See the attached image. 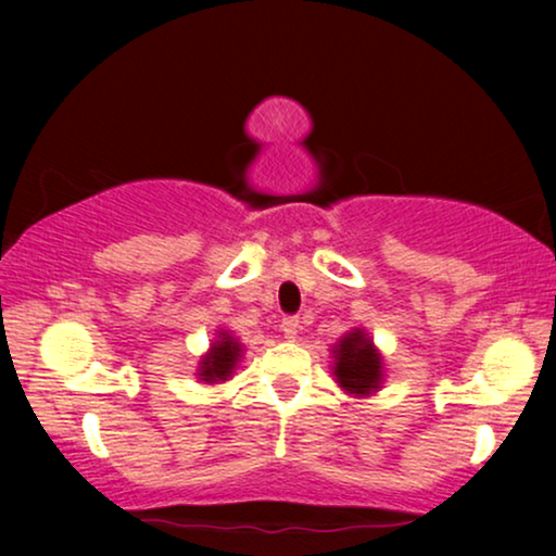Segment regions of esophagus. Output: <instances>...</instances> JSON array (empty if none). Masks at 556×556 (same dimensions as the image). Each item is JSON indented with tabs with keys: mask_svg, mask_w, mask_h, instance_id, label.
<instances>
[{
	"mask_svg": "<svg viewBox=\"0 0 556 556\" xmlns=\"http://www.w3.org/2000/svg\"><path fill=\"white\" fill-rule=\"evenodd\" d=\"M299 329H301V321L295 316H286L283 321H280V331H283V337L288 341H295V337H299Z\"/></svg>",
	"mask_w": 556,
	"mask_h": 556,
	"instance_id": "esophagus-1",
	"label": "esophagus"
}]
</instances>
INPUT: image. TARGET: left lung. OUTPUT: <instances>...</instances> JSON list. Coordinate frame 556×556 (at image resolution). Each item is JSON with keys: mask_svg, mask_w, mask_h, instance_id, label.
Here are the masks:
<instances>
[{"mask_svg": "<svg viewBox=\"0 0 556 556\" xmlns=\"http://www.w3.org/2000/svg\"><path fill=\"white\" fill-rule=\"evenodd\" d=\"M331 377L354 397H371L384 384V356L364 329H352L331 346Z\"/></svg>", "mask_w": 556, "mask_h": 556, "instance_id": "obj_1", "label": "left lung"}]
</instances>
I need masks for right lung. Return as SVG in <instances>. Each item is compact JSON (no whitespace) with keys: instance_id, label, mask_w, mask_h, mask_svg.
I'll list each match as a JSON object with an SVG mask.
<instances>
[{"instance_id":"obj_1","label":"right lung","mask_w":556,"mask_h":556,"mask_svg":"<svg viewBox=\"0 0 556 556\" xmlns=\"http://www.w3.org/2000/svg\"><path fill=\"white\" fill-rule=\"evenodd\" d=\"M242 352H245V346L240 344V339H235L232 331L219 329L207 352L202 354L200 367H197V379L204 384L227 382V379H232L235 369H238Z\"/></svg>"}]
</instances>
